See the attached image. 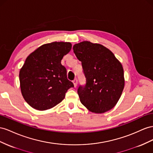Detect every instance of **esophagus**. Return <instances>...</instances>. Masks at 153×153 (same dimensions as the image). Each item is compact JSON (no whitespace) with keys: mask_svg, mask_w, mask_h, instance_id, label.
Returning <instances> with one entry per match:
<instances>
[{"mask_svg":"<svg viewBox=\"0 0 153 153\" xmlns=\"http://www.w3.org/2000/svg\"><path fill=\"white\" fill-rule=\"evenodd\" d=\"M73 82V84H74V85H75V87L76 88V85H77V84H78V80H77L76 78H75V79H74Z\"/></svg>","mask_w":153,"mask_h":153,"instance_id":"1","label":"esophagus"}]
</instances>
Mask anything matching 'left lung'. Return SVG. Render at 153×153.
I'll return each instance as SVG.
<instances>
[{
  "label": "left lung",
  "instance_id": "1",
  "mask_svg": "<svg viewBox=\"0 0 153 153\" xmlns=\"http://www.w3.org/2000/svg\"><path fill=\"white\" fill-rule=\"evenodd\" d=\"M81 61L85 84L78 87L80 100L94 113H104L113 108L124 88L121 63L102 45L84 41L73 47Z\"/></svg>",
  "mask_w": 153,
  "mask_h": 153
}]
</instances>
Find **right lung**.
I'll return each mask as SVG.
<instances>
[{"mask_svg": "<svg viewBox=\"0 0 153 153\" xmlns=\"http://www.w3.org/2000/svg\"><path fill=\"white\" fill-rule=\"evenodd\" d=\"M71 44L54 42L44 44L29 55L19 73L22 94L33 108L44 111L59 104L74 85L61 64Z\"/></svg>", "mask_w": 153, "mask_h": 153, "instance_id": "1", "label": "right lung"}]
</instances>
